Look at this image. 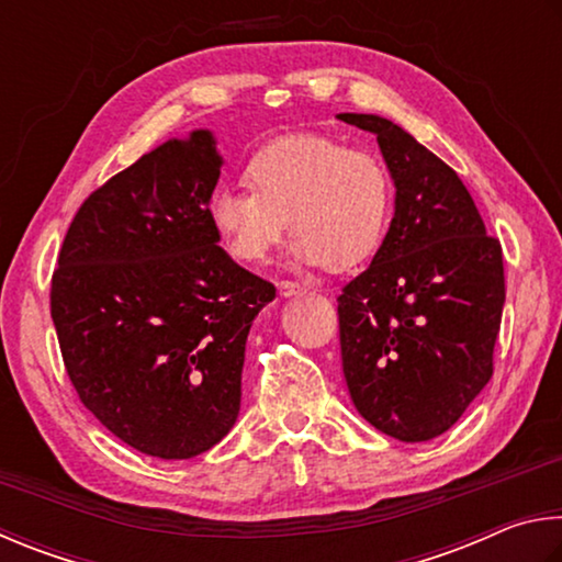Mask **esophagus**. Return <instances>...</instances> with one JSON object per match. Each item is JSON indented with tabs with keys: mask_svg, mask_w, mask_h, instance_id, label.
I'll return each mask as SVG.
<instances>
[{
	"mask_svg": "<svg viewBox=\"0 0 562 562\" xmlns=\"http://www.w3.org/2000/svg\"><path fill=\"white\" fill-rule=\"evenodd\" d=\"M276 289H279V296H283V299L303 296V293H306V289H303L296 281H279L276 283Z\"/></svg>",
	"mask_w": 562,
	"mask_h": 562,
	"instance_id": "1",
	"label": "esophagus"
}]
</instances>
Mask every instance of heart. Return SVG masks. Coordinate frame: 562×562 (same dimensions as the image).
<instances>
[{
	"mask_svg": "<svg viewBox=\"0 0 562 562\" xmlns=\"http://www.w3.org/2000/svg\"><path fill=\"white\" fill-rule=\"evenodd\" d=\"M248 190H216L210 220L236 261L259 263L291 226V256L303 266L346 271L385 239L392 180L375 153L328 135L276 137L251 155Z\"/></svg>",
	"mask_w": 562,
	"mask_h": 562,
	"instance_id": "heart-1",
	"label": "heart"
}]
</instances>
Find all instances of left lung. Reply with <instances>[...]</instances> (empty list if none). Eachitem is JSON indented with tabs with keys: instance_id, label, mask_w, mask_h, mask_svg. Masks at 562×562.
Here are the masks:
<instances>
[{
	"instance_id": "obj_1",
	"label": "left lung",
	"mask_w": 562,
	"mask_h": 562,
	"mask_svg": "<svg viewBox=\"0 0 562 562\" xmlns=\"http://www.w3.org/2000/svg\"><path fill=\"white\" fill-rule=\"evenodd\" d=\"M338 117L378 137L395 182L385 239L338 296L342 375L382 435L435 439L494 375L504 254L447 162L387 117Z\"/></svg>"
}]
</instances>
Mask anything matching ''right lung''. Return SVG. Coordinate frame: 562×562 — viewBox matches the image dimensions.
Instances as JSON below:
<instances>
[{
	"label": "right lung",
	"instance_id": "obj_1",
	"mask_svg": "<svg viewBox=\"0 0 562 562\" xmlns=\"http://www.w3.org/2000/svg\"><path fill=\"white\" fill-rule=\"evenodd\" d=\"M212 131L170 137L88 196L52 279L64 366L127 447L192 459L239 417L246 336L273 283L220 246Z\"/></svg>",
	"mask_w": 562,
	"mask_h": 562
}]
</instances>
